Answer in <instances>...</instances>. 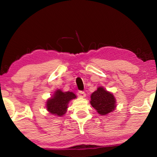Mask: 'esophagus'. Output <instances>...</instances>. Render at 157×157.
<instances>
[{
    "mask_svg": "<svg viewBox=\"0 0 157 157\" xmlns=\"http://www.w3.org/2000/svg\"><path fill=\"white\" fill-rule=\"evenodd\" d=\"M78 97L79 98H85L86 97V94L84 91H79L78 92Z\"/></svg>",
    "mask_w": 157,
    "mask_h": 157,
    "instance_id": "34e87169",
    "label": "esophagus"
}]
</instances>
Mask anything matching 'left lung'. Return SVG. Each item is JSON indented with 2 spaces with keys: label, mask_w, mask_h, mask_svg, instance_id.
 <instances>
[{
  "label": "left lung",
  "mask_w": 157,
  "mask_h": 157,
  "mask_svg": "<svg viewBox=\"0 0 157 157\" xmlns=\"http://www.w3.org/2000/svg\"><path fill=\"white\" fill-rule=\"evenodd\" d=\"M90 103L101 116L112 112L116 108V100L113 94L100 86L91 95Z\"/></svg>",
  "instance_id": "1"
}]
</instances>
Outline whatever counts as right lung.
Masks as SVG:
<instances>
[{"mask_svg":"<svg viewBox=\"0 0 157 157\" xmlns=\"http://www.w3.org/2000/svg\"><path fill=\"white\" fill-rule=\"evenodd\" d=\"M77 97L73 92H63L57 89L51 98L46 101V109L52 115L62 116L67 111L68 103Z\"/></svg>","mask_w":157,"mask_h":157,"instance_id":"1","label":"right lung"}]
</instances>
